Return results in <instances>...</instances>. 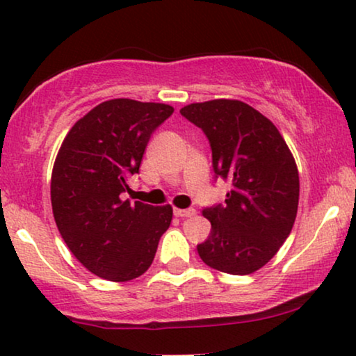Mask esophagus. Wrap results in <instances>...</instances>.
<instances>
[{
	"mask_svg": "<svg viewBox=\"0 0 356 356\" xmlns=\"http://www.w3.org/2000/svg\"><path fill=\"white\" fill-rule=\"evenodd\" d=\"M195 210L193 208H186V210H181V208H174V215L177 218H191L195 216Z\"/></svg>",
	"mask_w": 356,
	"mask_h": 356,
	"instance_id": "esophagus-1",
	"label": "esophagus"
}]
</instances>
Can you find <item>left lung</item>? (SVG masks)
Wrapping results in <instances>:
<instances>
[{"label": "left lung", "instance_id": "obj_1", "mask_svg": "<svg viewBox=\"0 0 356 356\" xmlns=\"http://www.w3.org/2000/svg\"><path fill=\"white\" fill-rule=\"evenodd\" d=\"M181 113L210 141L216 179L231 184L225 205L208 207L210 236L198 244L211 268L249 275L264 267L295 225L296 163L277 127L249 104L231 99L191 104Z\"/></svg>", "mask_w": 356, "mask_h": 356}]
</instances>
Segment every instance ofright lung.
Masks as SVG:
<instances>
[{
	"mask_svg": "<svg viewBox=\"0 0 356 356\" xmlns=\"http://www.w3.org/2000/svg\"><path fill=\"white\" fill-rule=\"evenodd\" d=\"M174 108L112 99L99 104L65 136L51 172V210L61 238L97 277L129 282L153 264L172 207L123 200L153 131Z\"/></svg>",
	"mask_w": 356,
	"mask_h": 356,
	"instance_id": "add662e5",
	"label": "right lung"
}]
</instances>
